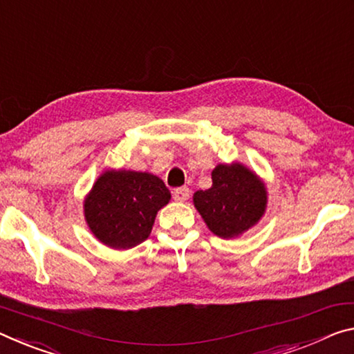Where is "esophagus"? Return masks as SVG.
<instances>
[{
	"label": "esophagus",
	"instance_id": "obj_1",
	"mask_svg": "<svg viewBox=\"0 0 354 354\" xmlns=\"http://www.w3.org/2000/svg\"><path fill=\"white\" fill-rule=\"evenodd\" d=\"M189 197H190V190L186 186L176 187L175 190H173V198L178 201H186Z\"/></svg>",
	"mask_w": 354,
	"mask_h": 354
}]
</instances>
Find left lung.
Masks as SVG:
<instances>
[{"label":"left lung","instance_id":"8db88e82","mask_svg":"<svg viewBox=\"0 0 354 354\" xmlns=\"http://www.w3.org/2000/svg\"><path fill=\"white\" fill-rule=\"evenodd\" d=\"M194 205L217 236L234 238L260 221L266 207V190L244 165H217L212 186L194 194Z\"/></svg>","mask_w":354,"mask_h":354}]
</instances>
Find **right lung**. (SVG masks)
Wrapping results in <instances>:
<instances>
[{
    "instance_id": "obj_1",
    "label": "right lung",
    "mask_w": 354,
    "mask_h": 354,
    "mask_svg": "<svg viewBox=\"0 0 354 354\" xmlns=\"http://www.w3.org/2000/svg\"><path fill=\"white\" fill-rule=\"evenodd\" d=\"M170 200L162 179L142 171H105L85 201V217L99 241L131 249L149 236L157 211Z\"/></svg>"
}]
</instances>
